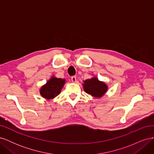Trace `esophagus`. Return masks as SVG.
Instances as JSON below:
<instances>
[{
  "instance_id": "esophagus-1",
  "label": "esophagus",
  "mask_w": 154,
  "mask_h": 154,
  "mask_svg": "<svg viewBox=\"0 0 154 154\" xmlns=\"http://www.w3.org/2000/svg\"><path fill=\"white\" fill-rule=\"evenodd\" d=\"M71 80L72 82H76V77L75 76H73L71 77Z\"/></svg>"
}]
</instances>
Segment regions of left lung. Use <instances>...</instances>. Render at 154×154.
I'll return each instance as SVG.
<instances>
[{"instance_id":"left-lung-1","label":"left lung","mask_w":154,"mask_h":154,"mask_svg":"<svg viewBox=\"0 0 154 154\" xmlns=\"http://www.w3.org/2000/svg\"><path fill=\"white\" fill-rule=\"evenodd\" d=\"M83 82V88L85 92L96 97L103 96L108 88L104 82L99 81L96 77L86 80Z\"/></svg>"}]
</instances>
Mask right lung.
<instances>
[{
  "instance_id": "1",
  "label": "right lung",
  "mask_w": 154,
  "mask_h": 154,
  "mask_svg": "<svg viewBox=\"0 0 154 154\" xmlns=\"http://www.w3.org/2000/svg\"><path fill=\"white\" fill-rule=\"evenodd\" d=\"M65 82V79L52 77L45 85L42 87L40 94L45 99H53L60 94Z\"/></svg>"
}]
</instances>
